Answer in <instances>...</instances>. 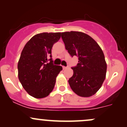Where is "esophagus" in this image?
I'll return each mask as SVG.
<instances>
[{
    "label": "esophagus",
    "mask_w": 127,
    "mask_h": 127,
    "mask_svg": "<svg viewBox=\"0 0 127 127\" xmlns=\"http://www.w3.org/2000/svg\"><path fill=\"white\" fill-rule=\"evenodd\" d=\"M67 67H68V66H63V69H66Z\"/></svg>",
    "instance_id": "obj_1"
}]
</instances>
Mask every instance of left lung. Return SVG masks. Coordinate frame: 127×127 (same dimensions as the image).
Masks as SVG:
<instances>
[{
  "label": "left lung",
  "instance_id": "obj_1",
  "mask_svg": "<svg viewBox=\"0 0 127 127\" xmlns=\"http://www.w3.org/2000/svg\"><path fill=\"white\" fill-rule=\"evenodd\" d=\"M65 48L79 63L71 67L73 75L68 82L73 92L82 97L95 94L106 78L107 64L101 48L93 38L77 31L61 33Z\"/></svg>",
  "mask_w": 127,
  "mask_h": 127
}]
</instances>
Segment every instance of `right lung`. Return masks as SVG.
Listing matches in <instances>:
<instances>
[{"mask_svg": "<svg viewBox=\"0 0 127 127\" xmlns=\"http://www.w3.org/2000/svg\"><path fill=\"white\" fill-rule=\"evenodd\" d=\"M60 37V32L36 34L27 42L21 52L18 63V79L24 90L34 98L47 96L63 69L61 66L53 64L52 58V47Z\"/></svg>", "mask_w": 127, "mask_h": 127, "instance_id": "right-lung-1", "label": "right lung"}]
</instances>
